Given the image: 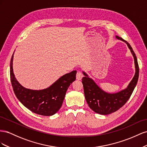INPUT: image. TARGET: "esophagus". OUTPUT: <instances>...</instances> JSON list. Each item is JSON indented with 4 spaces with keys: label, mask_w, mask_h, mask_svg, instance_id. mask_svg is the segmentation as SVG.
Returning a JSON list of instances; mask_svg holds the SVG:
<instances>
[{
    "label": "esophagus",
    "mask_w": 147,
    "mask_h": 147,
    "mask_svg": "<svg viewBox=\"0 0 147 147\" xmlns=\"http://www.w3.org/2000/svg\"><path fill=\"white\" fill-rule=\"evenodd\" d=\"M82 77H83V74H82L81 71H78L76 73V79L78 80H81V79L82 78Z\"/></svg>",
    "instance_id": "34e87169"
}]
</instances>
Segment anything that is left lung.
<instances>
[{"label": "left lung", "instance_id": "left-lung-1", "mask_svg": "<svg viewBox=\"0 0 147 147\" xmlns=\"http://www.w3.org/2000/svg\"><path fill=\"white\" fill-rule=\"evenodd\" d=\"M116 37L126 43L131 50L134 58L136 73L126 89L117 93L110 94L100 89L93 81V79L88 76L85 72H83L84 77L82 79V82L87 103L92 110L100 115H106L111 114L122 107L131 96L139 79V65L137 57L132 48L126 40L119 36H116Z\"/></svg>", "mask_w": 147, "mask_h": 147}]
</instances>
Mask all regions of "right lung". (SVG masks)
Segmentation results:
<instances>
[{"label": "right lung", "instance_id": "1", "mask_svg": "<svg viewBox=\"0 0 147 147\" xmlns=\"http://www.w3.org/2000/svg\"><path fill=\"white\" fill-rule=\"evenodd\" d=\"M13 54L10 60V79L19 101L36 114L48 116L55 114L62 105L67 89L76 79V71L63 75L47 89L31 90L23 87L16 79L13 71Z\"/></svg>", "mask_w": 147, "mask_h": 147}]
</instances>
